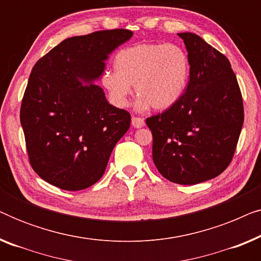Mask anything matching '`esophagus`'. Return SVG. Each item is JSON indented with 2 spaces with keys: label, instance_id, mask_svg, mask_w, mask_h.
Returning a JSON list of instances; mask_svg holds the SVG:
<instances>
[{
  "label": "esophagus",
  "instance_id": "1",
  "mask_svg": "<svg viewBox=\"0 0 261 261\" xmlns=\"http://www.w3.org/2000/svg\"><path fill=\"white\" fill-rule=\"evenodd\" d=\"M132 126L134 128H142L145 126V121L141 117H132Z\"/></svg>",
  "mask_w": 261,
  "mask_h": 261
}]
</instances>
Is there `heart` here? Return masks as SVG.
I'll return each mask as SVG.
<instances>
[{"mask_svg":"<svg viewBox=\"0 0 261 261\" xmlns=\"http://www.w3.org/2000/svg\"><path fill=\"white\" fill-rule=\"evenodd\" d=\"M115 71H106L102 85L114 105L126 107L133 94L140 112L152 107L166 110L183 96L190 78V59L180 46L141 42L122 48L114 59Z\"/></svg>","mask_w":261,"mask_h":261,"instance_id":"heart-1","label":"heart"}]
</instances>
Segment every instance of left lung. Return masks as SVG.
Segmentation results:
<instances>
[{
	"instance_id": "8db88e82",
	"label": "left lung",
	"mask_w": 261,
	"mask_h": 261,
	"mask_svg": "<svg viewBox=\"0 0 261 261\" xmlns=\"http://www.w3.org/2000/svg\"><path fill=\"white\" fill-rule=\"evenodd\" d=\"M178 37L190 59L188 88L176 105L146 123L160 174L192 185L213 179L229 165L244 124V105L229 60L197 34Z\"/></svg>"
}]
</instances>
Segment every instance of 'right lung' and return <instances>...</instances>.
Wrapping results in <instances>:
<instances>
[{"label": "right lung", "mask_w": 261, "mask_h": 261, "mask_svg": "<svg viewBox=\"0 0 261 261\" xmlns=\"http://www.w3.org/2000/svg\"><path fill=\"white\" fill-rule=\"evenodd\" d=\"M132 37L113 30L67 38L34 65L20 121L31 165L47 183L83 190L105 173L130 115L109 105L95 83L109 56Z\"/></svg>", "instance_id": "add662e5"}]
</instances>
